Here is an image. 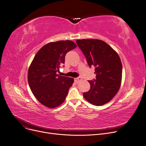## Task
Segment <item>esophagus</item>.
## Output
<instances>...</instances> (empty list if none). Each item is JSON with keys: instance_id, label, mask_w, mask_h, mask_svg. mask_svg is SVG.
Wrapping results in <instances>:
<instances>
[{"instance_id": "obj_1", "label": "esophagus", "mask_w": 146, "mask_h": 146, "mask_svg": "<svg viewBox=\"0 0 146 146\" xmlns=\"http://www.w3.org/2000/svg\"><path fill=\"white\" fill-rule=\"evenodd\" d=\"M82 77H78L75 78H74V82H76V83L79 82L82 80Z\"/></svg>"}]
</instances>
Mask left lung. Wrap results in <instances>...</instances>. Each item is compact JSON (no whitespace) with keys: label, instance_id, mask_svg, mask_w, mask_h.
<instances>
[{"label":"left lung","instance_id":"obj_1","mask_svg":"<svg viewBox=\"0 0 146 146\" xmlns=\"http://www.w3.org/2000/svg\"><path fill=\"white\" fill-rule=\"evenodd\" d=\"M76 43L86 58L90 67L94 66L96 79L88 81L90 89L84 92L90 104L101 106L110 102L120 88L122 65L117 52L100 39H77Z\"/></svg>","mask_w":146,"mask_h":146}]
</instances>
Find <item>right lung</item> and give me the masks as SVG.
I'll return each mask as SVG.
<instances>
[{
  "label": "right lung",
  "instance_id": "add662e5",
  "mask_svg": "<svg viewBox=\"0 0 146 146\" xmlns=\"http://www.w3.org/2000/svg\"><path fill=\"white\" fill-rule=\"evenodd\" d=\"M76 44L69 40L48 43L34 56L28 71V82L33 94L45 107H59L65 100L74 83L73 78L57 74L64 63L66 54Z\"/></svg>",
  "mask_w": 146,
  "mask_h": 146
}]
</instances>
